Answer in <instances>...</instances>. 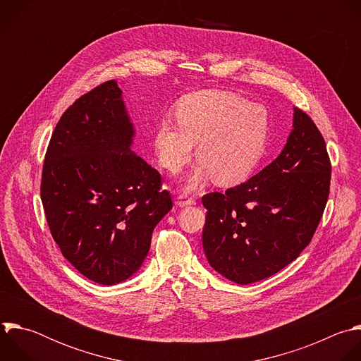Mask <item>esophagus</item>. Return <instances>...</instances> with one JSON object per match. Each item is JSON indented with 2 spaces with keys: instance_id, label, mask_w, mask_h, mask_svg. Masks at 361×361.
<instances>
[{
  "instance_id": "34e87169",
  "label": "esophagus",
  "mask_w": 361,
  "mask_h": 361,
  "mask_svg": "<svg viewBox=\"0 0 361 361\" xmlns=\"http://www.w3.org/2000/svg\"><path fill=\"white\" fill-rule=\"evenodd\" d=\"M176 204L179 207H185V206H190V204H195V199L192 196H188L186 193H180L176 199Z\"/></svg>"
}]
</instances>
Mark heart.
<instances>
[{
	"label": "heart",
	"mask_w": 361,
	"mask_h": 361,
	"mask_svg": "<svg viewBox=\"0 0 361 361\" xmlns=\"http://www.w3.org/2000/svg\"><path fill=\"white\" fill-rule=\"evenodd\" d=\"M178 126L164 119L155 133L161 165L179 172L192 158L200 165L189 175V188L212 176L218 185L243 180L260 161L270 133L264 106L229 91L203 90L185 95L175 106Z\"/></svg>",
	"instance_id": "1"
}]
</instances>
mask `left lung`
<instances>
[{"mask_svg": "<svg viewBox=\"0 0 361 361\" xmlns=\"http://www.w3.org/2000/svg\"><path fill=\"white\" fill-rule=\"evenodd\" d=\"M326 142L302 109L280 155L249 180L202 197V245L209 264L249 284L292 263L310 243L330 190Z\"/></svg>", "mask_w": 361, "mask_h": 361, "instance_id": "1", "label": "left lung"}]
</instances>
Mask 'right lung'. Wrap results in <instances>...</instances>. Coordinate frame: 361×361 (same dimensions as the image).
Masks as SVG:
<instances>
[{
	"label": "right lung",
	"mask_w": 361,
	"mask_h": 361,
	"mask_svg": "<svg viewBox=\"0 0 361 361\" xmlns=\"http://www.w3.org/2000/svg\"><path fill=\"white\" fill-rule=\"evenodd\" d=\"M135 129L116 81L78 98L45 154L41 200L55 243L87 279L112 286L145 260L172 209L161 175L132 149Z\"/></svg>",
	"instance_id": "obj_1"
}]
</instances>
